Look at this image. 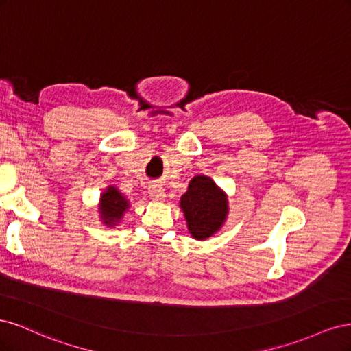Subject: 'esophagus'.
Returning <instances> with one entry per match:
<instances>
[{
	"label": "esophagus",
	"mask_w": 351,
	"mask_h": 351,
	"mask_svg": "<svg viewBox=\"0 0 351 351\" xmlns=\"http://www.w3.org/2000/svg\"><path fill=\"white\" fill-rule=\"evenodd\" d=\"M149 196H151L154 200H156V202H161V200H164V197H165V190H164L162 186L152 184V186L149 187Z\"/></svg>",
	"instance_id": "34e87169"
}]
</instances>
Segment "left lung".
Here are the masks:
<instances>
[{
	"label": "left lung",
	"instance_id": "1",
	"mask_svg": "<svg viewBox=\"0 0 351 351\" xmlns=\"http://www.w3.org/2000/svg\"><path fill=\"white\" fill-rule=\"evenodd\" d=\"M180 208L183 209L190 234L196 240H205L214 236L226 222L228 200L214 180L195 176L180 199Z\"/></svg>",
	"mask_w": 351,
	"mask_h": 351
}]
</instances>
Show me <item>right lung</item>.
Instances as JSON below:
<instances>
[{"label":"right lung","mask_w":351,"mask_h":351,"mask_svg":"<svg viewBox=\"0 0 351 351\" xmlns=\"http://www.w3.org/2000/svg\"><path fill=\"white\" fill-rule=\"evenodd\" d=\"M129 205L130 202L123 196V193L119 192V189L108 186L101 195L99 204V214L104 224L107 227L119 224L124 212L129 209Z\"/></svg>","instance_id":"right-lung-1"}]
</instances>
